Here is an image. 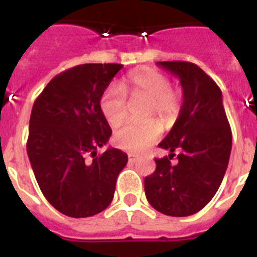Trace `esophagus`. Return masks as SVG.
<instances>
[{"mask_svg":"<svg viewBox=\"0 0 257 257\" xmlns=\"http://www.w3.org/2000/svg\"><path fill=\"white\" fill-rule=\"evenodd\" d=\"M128 160H130V162H136L139 160V157L135 156V154H128Z\"/></svg>","mask_w":257,"mask_h":257,"instance_id":"esophagus-1","label":"esophagus"}]
</instances>
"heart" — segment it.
<instances>
[{"instance_id": "obj_1", "label": "heart", "mask_w": 257, "mask_h": 257, "mask_svg": "<svg viewBox=\"0 0 257 257\" xmlns=\"http://www.w3.org/2000/svg\"><path fill=\"white\" fill-rule=\"evenodd\" d=\"M122 87L131 97L149 99L145 117L154 114L165 123H170L178 117L183 105V94L172 88L169 77L149 67L133 70L124 78ZM100 110L104 118L112 126H119L128 114L127 96L121 87L110 85L104 90L100 97ZM161 126L156 119L142 123L124 124L114 134V143L121 149L130 152H143L160 139Z\"/></svg>"}]
</instances>
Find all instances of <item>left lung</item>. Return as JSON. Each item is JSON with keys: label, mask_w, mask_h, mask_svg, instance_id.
<instances>
[{"label": "left lung", "mask_w": 257, "mask_h": 257, "mask_svg": "<svg viewBox=\"0 0 257 257\" xmlns=\"http://www.w3.org/2000/svg\"><path fill=\"white\" fill-rule=\"evenodd\" d=\"M180 78L183 105L171 131L158 144L169 157L156 158V171L144 179L147 199L167 216H189L216 194L228 167L231 130L221 90L198 65L158 61ZM174 155L178 163L172 165Z\"/></svg>", "instance_id": "1"}]
</instances>
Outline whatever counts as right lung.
<instances>
[{"instance_id":"obj_1","label":"right lung","mask_w":257,"mask_h":257,"mask_svg":"<svg viewBox=\"0 0 257 257\" xmlns=\"http://www.w3.org/2000/svg\"><path fill=\"white\" fill-rule=\"evenodd\" d=\"M122 67L69 68L47 83L32 108L27 142L32 169L45 198L67 216L88 217L105 210L127 163V154L115 148L96 156L112 135L100 97Z\"/></svg>"}]
</instances>
